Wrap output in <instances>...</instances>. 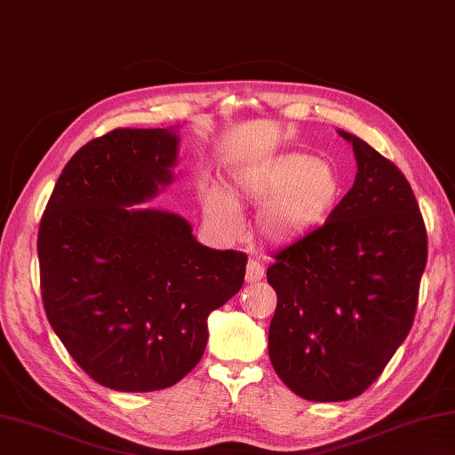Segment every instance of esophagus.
I'll list each match as a JSON object with an SVG mask.
<instances>
[{"label":"esophagus","mask_w":455,"mask_h":455,"mask_svg":"<svg viewBox=\"0 0 455 455\" xmlns=\"http://www.w3.org/2000/svg\"><path fill=\"white\" fill-rule=\"evenodd\" d=\"M264 274H266L264 266H261L258 259H250L248 267H245V282L256 283V282L261 280V277H264Z\"/></svg>","instance_id":"1"}]
</instances>
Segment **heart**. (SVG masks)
Listing matches in <instances>:
<instances>
[{
    "label": "heart",
    "mask_w": 455,
    "mask_h": 455,
    "mask_svg": "<svg viewBox=\"0 0 455 455\" xmlns=\"http://www.w3.org/2000/svg\"><path fill=\"white\" fill-rule=\"evenodd\" d=\"M234 191L248 202H264L259 229L267 240L293 243L315 234L344 199L338 167L307 154H280L248 164L234 173ZM205 218L232 232L240 226L235 199L220 188L204 196Z\"/></svg>",
    "instance_id": "b5f03b06"
}]
</instances>
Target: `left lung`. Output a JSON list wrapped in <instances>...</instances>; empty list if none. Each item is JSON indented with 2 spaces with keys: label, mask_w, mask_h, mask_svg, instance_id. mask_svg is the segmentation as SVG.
<instances>
[{
  "label": "left lung",
  "mask_w": 455,
  "mask_h": 455,
  "mask_svg": "<svg viewBox=\"0 0 455 455\" xmlns=\"http://www.w3.org/2000/svg\"><path fill=\"white\" fill-rule=\"evenodd\" d=\"M357 173L330 221L274 253L269 360L293 394L346 402L363 394L408 338L427 234L405 175L355 135Z\"/></svg>",
  "instance_id": "8db88e82"
}]
</instances>
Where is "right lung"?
I'll return each mask as SVG.
<instances>
[{"label": "right lung", "mask_w": 455, "mask_h": 455, "mask_svg": "<svg viewBox=\"0 0 455 455\" xmlns=\"http://www.w3.org/2000/svg\"><path fill=\"white\" fill-rule=\"evenodd\" d=\"M178 135L119 127L63 167L39 221L45 315L87 376L116 392L178 384L202 360L207 315L248 256L199 243L170 212L132 207L172 183Z\"/></svg>", "instance_id": "add662e5"}]
</instances>
